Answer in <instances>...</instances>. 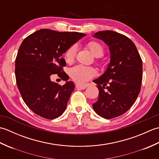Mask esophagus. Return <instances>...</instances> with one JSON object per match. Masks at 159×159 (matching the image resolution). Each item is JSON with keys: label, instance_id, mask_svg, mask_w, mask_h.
Masks as SVG:
<instances>
[{"label": "esophagus", "instance_id": "34e87169", "mask_svg": "<svg viewBox=\"0 0 159 159\" xmlns=\"http://www.w3.org/2000/svg\"><path fill=\"white\" fill-rule=\"evenodd\" d=\"M87 87V84H83V85H76V88L77 89H85Z\"/></svg>", "mask_w": 159, "mask_h": 159}]
</instances>
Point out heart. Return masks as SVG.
<instances>
[{
    "mask_svg": "<svg viewBox=\"0 0 159 159\" xmlns=\"http://www.w3.org/2000/svg\"><path fill=\"white\" fill-rule=\"evenodd\" d=\"M90 51L96 57H102L104 53V47L101 43L96 41L90 42L87 43ZM77 52V47L72 45L65 52V59L67 62H72L75 59ZM96 75V70L92 67H87L83 65H78L72 67L70 70V76L75 82L83 83L92 79Z\"/></svg>",
    "mask_w": 159,
    "mask_h": 159,
    "instance_id": "obj_1",
    "label": "heart"
}]
</instances>
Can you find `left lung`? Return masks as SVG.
<instances>
[{
	"mask_svg": "<svg viewBox=\"0 0 159 159\" xmlns=\"http://www.w3.org/2000/svg\"><path fill=\"white\" fill-rule=\"evenodd\" d=\"M94 37L109 46L111 57L106 72L93 80L99 94L93 109L100 116L112 119L126 113L137 98L143 79L142 59L133 41L121 33L102 31Z\"/></svg>",
	"mask_w": 159,
	"mask_h": 159,
	"instance_id": "obj_1",
	"label": "left lung"
}]
</instances>
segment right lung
I'll use <instances>...</instances> for the list:
<instances>
[{
	"label": "right lung",
	"instance_id": "1",
	"mask_svg": "<svg viewBox=\"0 0 159 159\" xmlns=\"http://www.w3.org/2000/svg\"><path fill=\"white\" fill-rule=\"evenodd\" d=\"M85 35L43 29L23 40L15 61L16 83L24 102L35 114L53 120L65 111L74 83L61 85L52 82L50 76L57 74L63 80L69 79L61 56Z\"/></svg>",
	"mask_w": 159,
	"mask_h": 159
}]
</instances>
